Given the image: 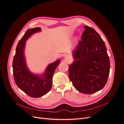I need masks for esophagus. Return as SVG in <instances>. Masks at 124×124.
<instances>
[{"instance_id":"esophagus-1","label":"esophagus","mask_w":124,"mask_h":124,"mask_svg":"<svg viewBox=\"0 0 124 124\" xmlns=\"http://www.w3.org/2000/svg\"><path fill=\"white\" fill-rule=\"evenodd\" d=\"M66 58H68V57H66Z\"/></svg>"}]
</instances>
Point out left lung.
<instances>
[{"mask_svg": "<svg viewBox=\"0 0 124 124\" xmlns=\"http://www.w3.org/2000/svg\"><path fill=\"white\" fill-rule=\"evenodd\" d=\"M82 40L72 51L69 76L75 88L84 94L94 93L107 83L110 62L105 43L92 28L84 27Z\"/></svg>", "mask_w": 124, "mask_h": 124, "instance_id": "8db88e82", "label": "left lung"}]
</instances>
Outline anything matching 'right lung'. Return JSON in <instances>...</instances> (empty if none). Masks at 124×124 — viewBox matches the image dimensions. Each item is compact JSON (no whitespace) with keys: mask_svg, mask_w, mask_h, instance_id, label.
Returning a JSON list of instances; mask_svg holds the SVG:
<instances>
[{"mask_svg":"<svg viewBox=\"0 0 124 124\" xmlns=\"http://www.w3.org/2000/svg\"><path fill=\"white\" fill-rule=\"evenodd\" d=\"M37 27L28 30L18 43L13 61V71L17 85L31 97H40L48 93L52 85V77L55 70L60 63V59L49 64L43 73H31L27 65L25 56L26 40L33 34L40 31Z\"/></svg>","mask_w":124,"mask_h":124,"instance_id":"add662e5","label":"right lung"}]
</instances>
